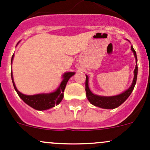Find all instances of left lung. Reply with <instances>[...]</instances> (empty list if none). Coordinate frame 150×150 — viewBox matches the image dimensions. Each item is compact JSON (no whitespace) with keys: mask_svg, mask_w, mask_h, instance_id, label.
<instances>
[{"mask_svg":"<svg viewBox=\"0 0 150 150\" xmlns=\"http://www.w3.org/2000/svg\"><path fill=\"white\" fill-rule=\"evenodd\" d=\"M131 50L134 52V57L136 58V62H137V65H136L135 69H134V80L131 86L127 89L126 91L123 92V93H120L119 95H116V96H99V95L93 94L91 90L89 89L88 87V77L87 75L86 76V97L88 99L91 104L93 105L96 106V107H101L103 109H115L116 107H119L120 105L123 103L125 100L128 98V96L131 95V92L133 91L135 86L136 83H137V73H138V66H137V57L136 51L133 46H131Z\"/></svg>","mask_w":150,"mask_h":150,"instance_id":"8db88e82","label":"left lung"}]
</instances>
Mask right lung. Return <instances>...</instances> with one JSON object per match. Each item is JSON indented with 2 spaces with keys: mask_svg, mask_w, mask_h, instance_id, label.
Masks as SVG:
<instances>
[{
  "mask_svg": "<svg viewBox=\"0 0 150 150\" xmlns=\"http://www.w3.org/2000/svg\"><path fill=\"white\" fill-rule=\"evenodd\" d=\"M13 58V54L11 58V62ZM75 72H65L63 75V80L60 83L58 88L55 91L49 93H40V94L35 95H25L19 92L15 86L14 82L13 80V74L12 71L11 72V75L12 83H13V87L16 90V93H18L19 97L24 101L27 104L33 107V109L37 110H46L50 108L55 107V105H58L62 100L64 97V91L65 89L66 85L69 78L74 75Z\"/></svg>",
  "mask_w": 150,
  "mask_h": 150,
  "instance_id": "obj_1",
  "label": "right lung"
}]
</instances>
